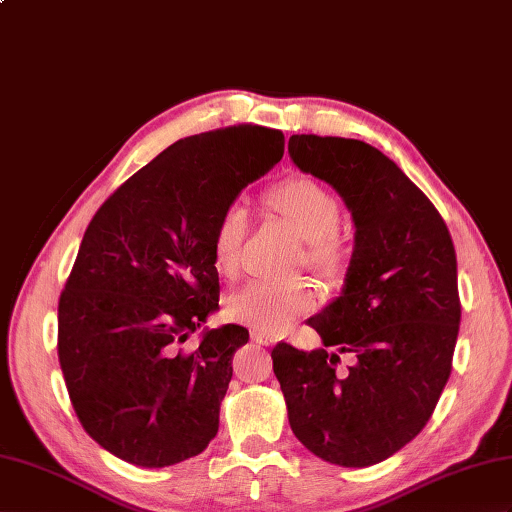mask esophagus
<instances>
[{"mask_svg": "<svg viewBox=\"0 0 512 512\" xmlns=\"http://www.w3.org/2000/svg\"><path fill=\"white\" fill-rule=\"evenodd\" d=\"M252 339L258 343V345H273V339L267 334H260V332H254Z\"/></svg>", "mask_w": 512, "mask_h": 512, "instance_id": "34e87169", "label": "esophagus"}]
</instances>
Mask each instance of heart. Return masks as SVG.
Wrapping results in <instances>:
<instances>
[{
	"label": "heart",
	"mask_w": 512,
	"mask_h": 512,
	"mask_svg": "<svg viewBox=\"0 0 512 512\" xmlns=\"http://www.w3.org/2000/svg\"><path fill=\"white\" fill-rule=\"evenodd\" d=\"M271 210L304 236V263L321 278L343 276L350 249L339 236L341 204L332 191L310 178H291L267 193ZM247 230V213L241 204H230L217 219L213 234V260L223 276L239 269L241 245ZM315 308V291L306 280L286 284L252 282L228 299V317L260 334H280L291 323Z\"/></svg>",
	"instance_id": "heart-1"
}]
</instances>
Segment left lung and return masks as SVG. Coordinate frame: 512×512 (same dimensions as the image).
<instances>
[{"label": "left lung", "instance_id": "left-lung-1", "mask_svg": "<svg viewBox=\"0 0 512 512\" xmlns=\"http://www.w3.org/2000/svg\"><path fill=\"white\" fill-rule=\"evenodd\" d=\"M289 154L343 197L356 232L341 295L308 319L323 347L278 343L273 373L310 452L369 467L415 439L450 378L460 323L454 243L439 210L380 149L293 134ZM341 353L355 354L345 374L335 369Z\"/></svg>", "mask_w": 512, "mask_h": 512}]
</instances>
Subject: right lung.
<instances>
[{
    "instance_id": "add662e5",
    "label": "right lung",
    "mask_w": 512,
    "mask_h": 512,
    "mask_svg": "<svg viewBox=\"0 0 512 512\" xmlns=\"http://www.w3.org/2000/svg\"><path fill=\"white\" fill-rule=\"evenodd\" d=\"M284 134L252 123L186 136L99 206L58 302V360L93 441L126 463L169 467L219 430L243 326L204 330L219 308L213 234Z\"/></svg>"
}]
</instances>
